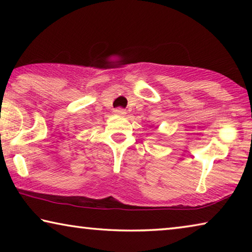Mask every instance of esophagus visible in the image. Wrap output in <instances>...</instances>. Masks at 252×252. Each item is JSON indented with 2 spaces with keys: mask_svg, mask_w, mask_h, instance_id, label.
Returning <instances> with one entry per match:
<instances>
[{
  "mask_svg": "<svg viewBox=\"0 0 252 252\" xmlns=\"http://www.w3.org/2000/svg\"><path fill=\"white\" fill-rule=\"evenodd\" d=\"M113 113L116 114V116H119V117H123V116H125V114H126V110L125 109H121V108L113 110Z\"/></svg>",
  "mask_w": 252,
  "mask_h": 252,
  "instance_id": "34e87169",
  "label": "esophagus"
}]
</instances>
